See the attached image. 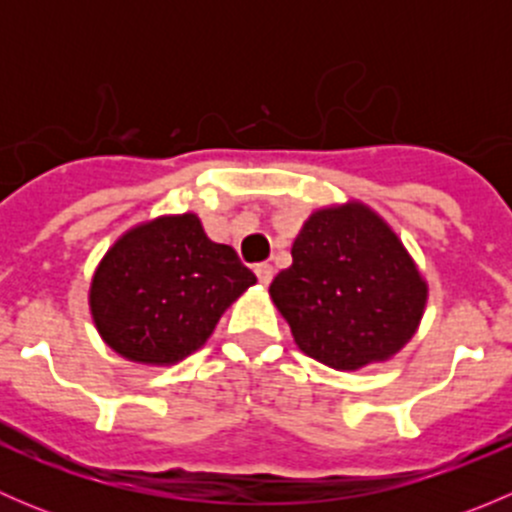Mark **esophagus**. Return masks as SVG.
<instances>
[{
    "label": "esophagus",
    "instance_id": "34e87169",
    "mask_svg": "<svg viewBox=\"0 0 512 512\" xmlns=\"http://www.w3.org/2000/svg\"><path fill=\"white\" fill-rule=\"evenodd\" d=\"M255 275H257V280L267 287L272 282V277H275V267L267 265V262H262V265L255 267Z\"/></svg>",
    "mask_w": 512,
    "mask_h": 512
}]
</instances>
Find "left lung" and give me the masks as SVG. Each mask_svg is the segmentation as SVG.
<instances>
[{
  "instance_id": "8db88e82",
  "label": "left lung",
  "mask_w": 512,
  "mask_h": 512,
  "mask_svg": "<svg viewBox=\"0 0 512 512\" xmlns=\"http://www.w3.org/2000/svg\"><path fill=\"white\" fill-rule=\"evenodd\" d=\"M270 297L294 344L337 371L396 356L421 324L428 282L404 242L359 200L319 208L294 237Z\"/></svg>"
}]
</instances>
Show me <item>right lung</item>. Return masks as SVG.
<instances>
[{
	"instance_id": "obj_1",
	"label": "right lung",
	"mask_w": 512,
	"mask_h": 512,
	"mask_svg": "<svg viewBox=\"0 0 512 512\" xmlns=\"http://www.w3.org/2000/svg\"><path fill=\"white\" fill-rule=\"evenodd\" d=\"M257 277L195 213L160 215L123 232L98 262L89 309L103 342L136 364L195 354Z\"/></svg>"
}]
</instances>
